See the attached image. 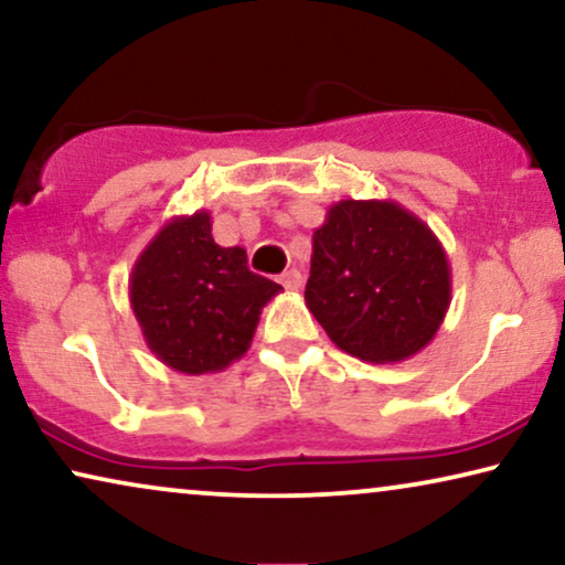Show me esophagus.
I'll use <instances>...</instances> for the list:
<instances>
[{
  "mask_svg": "<svg viewBox=\"0 0 565 565\" xmlns=\"http://www.w3.org/2000/svg\"><path fill=\"white\" fill-rule=\"evenodd\" d=\"M280 282L285 285V290H300V285H303V277H300L298 269H285L280 275Z\"/></svg>",
  "mask_w": 565,
  "mask_h": 565,
  "instance_id": "esophagus-1",
  "label": "esophagus"
}]
</instances>
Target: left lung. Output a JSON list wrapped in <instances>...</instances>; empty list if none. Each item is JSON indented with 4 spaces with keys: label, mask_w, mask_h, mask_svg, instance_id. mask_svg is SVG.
Masks as SVG:
<instances>
[{
    "label": "left lung",
    "mask_w": 565,
    "mask_h": 565,
    "mask_svg": "<svg viewBox=\"0 0 565 565\" xmlns=\"http://www.w3.org/2000/svg\"><path fill=\"white\" fill-rule=\"evenodd\" d=\"M450 296L435 231L393 200H339L313 231L306 306L352 358H414L443 327Z\"/></svg>",
    "instance_id": "left-lung-1"
}]
</instances>
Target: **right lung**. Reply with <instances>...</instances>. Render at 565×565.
Here are the masks:
<instances>
[{
	"label": "right lung",
	"mask_w": 565,
	"mask_h": 565,
	"mask_svg": "<svg viewBox=\"0 0 565 565\" xmlns=\"http://www.w3.org/2000/svg\"><path fill=\"white\" fill-rule=\"evenodd\" d=\"M211 213L167 221L138 254L128 298L149 350L184 375L221 373L249 350L259 313L282 288L218 246Z\"/></svg>",
	"instance_id": "add662e5"
}]
</instances>
